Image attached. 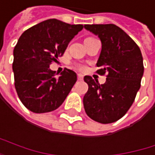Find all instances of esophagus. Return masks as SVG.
I'll return each mask as SVG.
<instances>
[{
	"instance_id": "esophagus-1",
	"label": "esophagus",
	"mask_w": 155,
	"mask_h": 155,
	"mask_svg": "<svg viewBox=\"0 0 155 155\" xmlns=\"http://www.w3.org/2000/svg\"><path fill=\"white\" fill-rule=\"evenodd\" d=\"M78 80H83V75L78 74Z\"/></svg>"
}]
</instances>
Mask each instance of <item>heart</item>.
<instances>
[{"instance_id": "heart-1", "label": "heart", "mask_w": 155, "mask_h": 155, "mask_svg": "<svg viewBox=\"0 0 155 155\" xmlns=\"http://www.w3.org/2000/svg\"><path fill=\"white\" fill-rule=\"evenodd\" d=\"M76 67H77V68H78V70H80V71H85V70H86V66H84V65L78 64Z\"/></svg>"}]
</instances>
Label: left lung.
Instances as JSON below:
<instances>
[{
  "mask_svg": "<svg viewBox=\"0 0 155 155\" xmlns=\"http://www.w3.org/2000/svg\"><path fill=\"white\" fill-rule=\"evenodd\" d=\"M85 28L101 41L102 48L96 72L104 76L106 82L100 84L85 76L88 85L83 98L87 115L95 121L107 124L122 118L132 105L141 87L143 60L141 50L122 29L109 25H86Z\"/></svg>",
  "mask_w": 155,
  "mask_h": 155,
  "instance_id": "1",
  "label": "left lung"
}]
</instances>
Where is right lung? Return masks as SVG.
I'll use <instances>...</instances> for the list:
<instances>
[{"label":"right lung","instance_id":"add662e5","mask_svg":"<svg viewBox=\"0 0 155 155\" xmlns=\"http://www.w3.org/2000/svg\"><path fill=\"white\" fill-rule=\"evenodd\" d=\"M84 25L48 19L23 33L13 50L14 87L19 99L35 113L50 112L66 100L77 75L65 68L59 77L49 67L62 56Z\"/></svg>","mask_w":155,"mask_h":155}]
</instances>
